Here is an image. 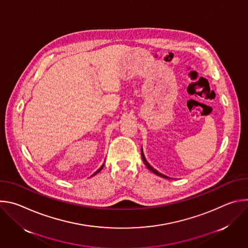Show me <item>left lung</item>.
Wrapping results in <instances>:
<instances>
[{"instance_id": "obj_1", "label": "left lung", "mask_w": 248, "mask_h": 248, "mask_svg": "<svg viewBox=\"0 0 248 248\" xmlns=\"http://www.w3.org/2000/svg\"><path fill=\"white\" fill-rule=\"evenodd\" d=\"M141 157H142V160H143V163L145 164V166L147 167V169H149L152 172H154L155 174H157V175H159V176H161V178H165V179H170V178H168L167 175H165V174H163V173H161V172H159L157 170H155L147 161H146V159H145V156H144V153H143V150H142V148H141Z\"/></svg>"}]
</instances>
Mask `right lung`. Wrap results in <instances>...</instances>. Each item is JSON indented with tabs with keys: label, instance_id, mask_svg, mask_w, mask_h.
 <instances>
[{
	"label": "right lung",
	"instance_id": "obj_1",
	"mask_svg": "<svg viewBox=\"0 0 248 248\" xmlns=\"http://www.w3.org/2000/svg\"><path fill=\"white\" fill-rule=\"evenodd\" d=\"M103 167H104V164H103V165H102V166H101V168H100V169H99V170H96V171H95V172H94V173H93V174H92V175H95V174H96V173H97V172H99V171H100V170H102V169H103Z\"/></svg>",
	"mask_w": 248,
	"mask_h": 248
}]
</instances>
